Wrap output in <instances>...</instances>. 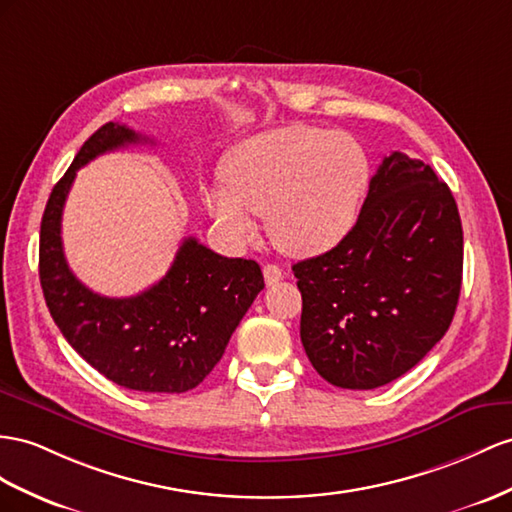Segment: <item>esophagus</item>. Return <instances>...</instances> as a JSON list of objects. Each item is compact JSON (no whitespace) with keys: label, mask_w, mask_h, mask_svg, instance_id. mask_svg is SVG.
<instances>
[{"label":"esophagus","mask_w":512,"mask_h":512,"mask_svg":"<svg viewBox=\"0 0 512 512\" xmlns=\"http://www.w3.org/2000/svg\"><path fill=\"white\" fill-rule=\"evenodd\" d=\"M264 279H266V285L279 283L283 279V270L277 264H266L264 266Z\"/></svg>","instance_id":"esophagus-1"}]
</instances>
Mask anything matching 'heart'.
<instances>
[{
  "label": "heart",
  "instance_id": "b5f03b06",
  "mask_svg": "<svg viewBox=\"0 0 512 512\" xmlns=\"http://www.w3.org/2000/svg\"><path fill=\"white\" fill-rule=\"evenodd\" d=\"M220 177L203 201L227 238L251 244L253 214H264L279 251L313 257L350 231L368 190L370 162L350 134L292 123L240 142L222 160Z\"/></svg>",
  "mask_w": 512,
  "mask_h": 512
}]
</instances>
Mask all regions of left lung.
<instances>
[{"instance_id":"obj_1","label":"left lung","mask_w":512,"mask_h":512,"mask_svg":"<svg viewBox=\"0 0 512 512\" xmlns=\"http://www.w3.org/2000/svg\"><path fill=\"white\" fill-rule=\"evenodd\" d=\"M292 270L303 296L300 342L324 381H396L450 329L461 294L463 227L448 183L393 151L346 238Z\"/></svg>"}]
</instances>
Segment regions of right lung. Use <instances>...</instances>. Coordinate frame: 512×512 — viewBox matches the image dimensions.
<instances>
[{
	"label": "right lung",
	"instance_id": "right-lung-1",
	"mask_svg": "<svg viewBox=\"0 0 512 512\" xmlns=\"http://www.w3.org/2000/svg\"><path fill=\"white\" fill-rule=\"evenodd\" d=\"M149 142L119 123H106L75 155L49 194L41 222L38 274L51 318L64 339L108 381L147 393H183L214 370L257 294L264 274L253 259H229L181 242L173 266L149 290L108 298L71 272L60 222L77 168L127 144Z\"/></svg>",
	"mask_w": 512,
	"mask_h": 512
}]
</instances>
